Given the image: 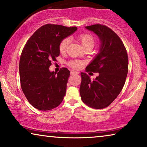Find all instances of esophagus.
<instances>
[{"label":"esophagus","mask_w":147,"mask_h":147,"mask_svg":"<svg viewBox=\"0 0 147 147\" xmlns=\"http://www.w3.org/2000/svg\"><path fill=\"white\" fill-rule=\"evenodd\" d=\"M79 74V72L75 71H71V75H78Z\"/></svg>","instance_id":"1"}]
</instances>
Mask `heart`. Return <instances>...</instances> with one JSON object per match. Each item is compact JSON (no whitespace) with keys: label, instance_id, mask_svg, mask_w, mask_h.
<instances>
[{"label":"heart","instance_id":"1","mask_svg":"<svg viewBox=\"0 0 147 147\" xmlns=\"http://www.w3.org/2000/svg\"><path fill=\"white\" fill-rule=\"evenodd\" d=\"M77 40L80 42L82 47L85 50H91L94 48L96 43V38L93 35L88 33H81L78 36ZM69 39L65 38L62 39L59 45V50L61 53H65L67 50L68 44H69ZM84 63L79 60H71L68 62V65L75 69H78L82 67Z\"/></svg>","mask_w":147,"mask_h":147}]
</instances>
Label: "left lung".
<instances>
[{
	"instance_id": "8db88e82",
	"label": "left lung",
	"mask_w": 147,
	"mask_h": 147,
	"mask_svg": "<svg viewBox=\"0 0 147 147\" xmlns=\"http://www.w3.org/2000/svg\"><path fill=\"white\" fill-rule=\"evenodd\" d=\"M86 28L94 32L101 41L99 53L86 69L99 76L92 81L82 72L80 93L88 106L102 109L117 98L124 87L128 71V54L120 38L107 26L96 24Z\"/></svg>"
}]
</instances>
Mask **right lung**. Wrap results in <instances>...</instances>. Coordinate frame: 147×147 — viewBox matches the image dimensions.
I'll use <instances>...</instances> for the list:
<instances>
[{
	"label": "right lung",
	"instance_id": "right-lung-1",
	"mask_svg": "<svg viewBox=\"0 0 147 147\" xmlns=\"http://www.w3.org/2000/svg\"><path fill=\"white\" fill-rule=\"evenodd\" d=\"M77 29L46 24L39 28L24 46L19 61L20 81L25 97L34 108L50 110L63 101L70 71L62 67L56 74L49 68L59 55L61 40Z\"/></svg>",
	"mask_w": 147,
	"mask_h": 147
}]
</instances>
